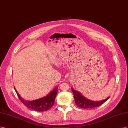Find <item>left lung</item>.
<instances>
[{"mask_svg": "<svg viewBox=\"0 0 128 128\" xmlns=\"http://www.w3.org/2000/svg\"><path fill=\"white\" fill-rule=\"evenodd\" d=\"M71 90L74 96L75 102L76 106L80 108L84 109L92 108L100 106L104 103L109 98V96H108L104 100L100 101H92L84 96L79 92L75 90L72 87H71Z\"/></svg>", "mask_w": 128, "mask_h": 128, "instance_id": "1", "label": "left lung"}]
</instances>
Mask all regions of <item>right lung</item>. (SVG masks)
<instances>
[{
  "label": "right lung",
  "mask_w": 128,
  "mask_h": 128,
  "mask_svg": "<svg viewBox=\"0 0 128 128\" xmlns=\"http://www.w3.org/2000/svg\"><path fill=\"white\" fill-rule=\"evenodd\" d=\"M58 88V87H55L52 91H51L48 94H47L45 96L32 101L26 100L22 98L20 96L19 94L18 93L15 87H14V90H15L19 99L26 106L35 111L44 112L49 110V109L53 106L56 96H57Z\"/></svg>",
  "instance_id": "obj_1"
}]
</instances>
